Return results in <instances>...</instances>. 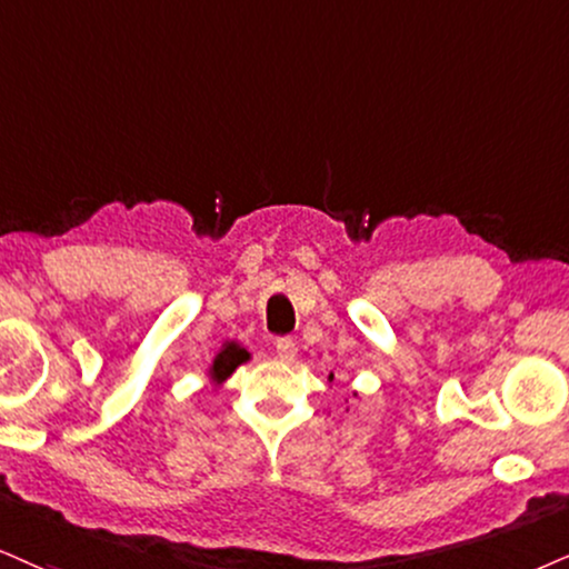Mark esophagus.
I'll return each mask as SVG.
<instances>
[{
	"mask_svg": "<svg viewBox=\"0 0 569 569\" xmlns=\"http://www.w3.org/2000/svg\"><path fill=\"white\" fill-rule=\"evenodd\" d=\"M277 356H279V359H282V361H287V363L296 359V356H298L296 340H292V338H279V340H277Z\"/></svg>",
	"mask_w": 569,
	"mask_h": 569,
	"instance_id": "esophagus-1",
	"label": "esophagus"
}]
</instances>
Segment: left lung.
Instances as JSON below:
<instances>
[{
    "mask_svg": "<svg viewBox=\"0 0 569 569\" xmlns=\"http://www.w3.org/2000/svg\"><path fill=\"white\" fill-rule=\"evenodd\" d=\"M332 380H335V377H332V375H329V382H332Z\"/></svg>",
    "mask_w": 569,
    "mask_h": 569,
    "instance_id": "obj_1",
    "label": "left lung"
}]
</instances>
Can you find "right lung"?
Returning <instances> with one entry per match:
<instances>
[{
  "instance_id": "right-lung-1",
  "label": "right lung",
  "mask_w": 569,
  "mask_h": 569,
  "mask_svg": "<svg viewBox=\"0 0 569 569\" xmlns=\"http://www.w3.org/2000/svg\"><path fill=\"white\" fill-rule=\"evenodd\" d=\"M244 361H250V353L240 346V342H234V340L223 342L219 353H216L213 363H210V369H208V380L213 382L216 388H219V385H221V382H227L229 377L234 375V369H237V367H242Z\"/></svg>"
}]
</instances>
